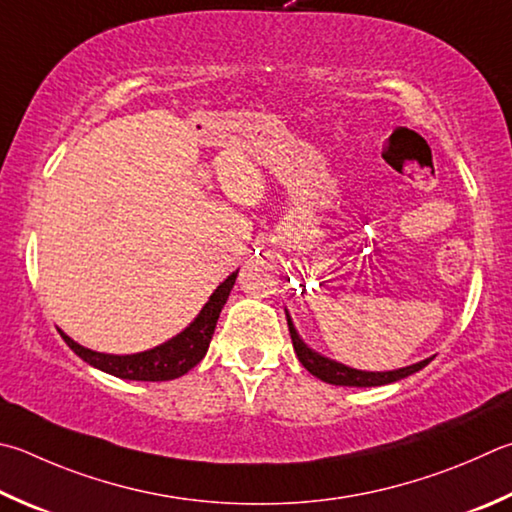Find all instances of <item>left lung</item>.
I'll use <instances>...</instances> for the list:
<instances>
[{"label": "left lung", "instance_id": "obj_1", "mask_svg": "<svg viewBox=\"0 0 512 512\" xmlns=\"http://www.w3.org/2000/svg\"><path fill=\"white\" fill-rule=\"evenodd\" d=\"M286 320H288V331H291V340H293V349L297 353V358H300V362L306 367V371H311L315 378H320V380H324V383H329V385L378 387V385L396 383V380H401L405 376L414 374V371L423 369L427 362L432 360V358H427V360L416 362V365L403 367V369H394V371H360V369H351V367L340 365V362H333V360L324 358V356H318V353L311 351L300 340V336H297V331L293 327L291 318H288V313H286Z\"/></svg>", "mask_w": 512, "mask_h": 512}]
</instances>
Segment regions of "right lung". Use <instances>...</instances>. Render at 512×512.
Returning a JSON list of instances; mask_svg holds the SVG:
<instances>
[{
	"label": "right lung",
	"mask_w": 512,
	"mask_h": 512,
	"mask_svg": "<svg viewBox=\"0 0 512 512\" xmlns=\"http://www.w3.org/2000/svg\"><path fill=\"white\" fill-rule=\"evenodd\" d=\"M235 280L237 273H232L224 284L217 286V291L210 295V300L203 306L199 318L194 320L188 329L179 333L176 338L167 340L165 345L150 351L134 353V356H109V353H98L80 347L78 342H73L67 336V333L60 331V336L82 360L102 371H107L111 376L127 380H152V383H156V380L179 378L183 374H188V371L194 365H199L201 358L206 356L212 333H215L217 327L219 313L224 309L232 286H235Z\"/></svg>",
	"instance_id": "add662e5"
}]
</instances>
